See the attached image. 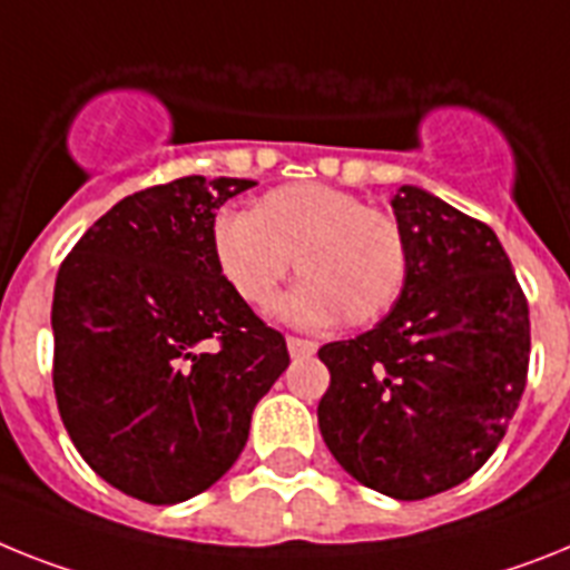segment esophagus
Here are the masks:
<instances>
[{
	"instance_id": "1",
	"label": "esophagus",
	"mask_w": 570,
	"mask_h": 570,
	"mask_svg": "<svg viewBox=\"0 0 570 570\" xmlns=\"http://www.w3.org/2000/svg\"><path fill=\"white\" fill-rule=\"evenodd\" d=\"M286 347H289V353H293V356H309V353H315V347H318V344L309 342V338L289 336L286 338Z\"/></svg>"
}]
</instances>
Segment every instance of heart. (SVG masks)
I'll return each instance as SVG.
<instances>
[{"label":"heart","instance_id":"obj_1","mask_svg":"<svg viewBox=\"0 0 570 570\" xmlns=\"http://www.w3.org/2000/svg\"><path fill=\"white\" fill-rule=\"evenodd\" d=\"M214 263L246 307L269 309L289 275L304 277L284 309L298 324L367 327L389 315L411 272L409 234L385 208L318 181L269 190L212 234Z\"/></svg>","mask_w":570,"mask_h":570}]
</instances>
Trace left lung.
<instances>
[{"label": "left lung", "instance_id": "obj_1", "mask_svg": "<svg viewBox=\"0 0 570 570\" xmlns=\"http://www.w3.org/2000/svg\"><path fill=\"white\" fill-rule=\"evenodd\" d=\"M411 272L385 318L318 358V429L358 484L417 501L475 475L528 385L530 315L492 228L403 185L391 199Z\"/></svg>", "mask_w": 570, "mask_h": 570}]
</instances>
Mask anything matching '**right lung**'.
Segmentation results:
<instances>
[{
  "mask_svg": "<svg viewBox=\"0 0 570 570\" xmlns=\"http://www.w3.org/2000/svg\"><path fill=\"white\" fill-rule=\"evenodd\" d=\"M252 179H181L112 205L60 263L55 396L83 461L147 504L194 499L232 470L286 338L214 263L217 208Z\"/></svg>",
  "mask_w": 570,
  "mask_h": 570,
  "instance_id": "add662e5",
  "label": "right lung"
}]
</instances>
